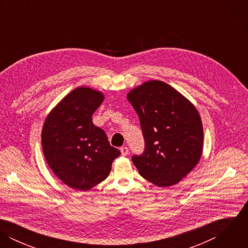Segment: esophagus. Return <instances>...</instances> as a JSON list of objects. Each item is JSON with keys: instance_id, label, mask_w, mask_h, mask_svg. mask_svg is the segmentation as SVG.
<instances>
[{"instance_id": "1", "label": "esophagus", "mask_w": 248, "mask_h": 248, "mask_svg": "<svg viewBox=\"0 0 248 248\" xmlns=\"http://www.w3.org/2000/svg\"><path fill=\"white\" fill-rule=\"evenodd\" d=\"M120 151H121L122 155H127L129 154V148L128 147H122L120 149Z\"/></svg>"}]
</instances>
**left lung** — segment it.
Wrapping results in <instances>:
<instances>
[{"label":"left lung","instance_id":"left-lung-1","mask_svg":"<svg viewBox=\"0 0 248 248\" xmlns=\"http://www.w3.org/2000/svg\"><path fill=\"white\" fill-rule=\"evenodd\" d=\"M127 98L137 111L144 151L132 161L142 177L160 187L177 183L198 164L203 129L197 108L168 84L148 81Z\"/></svg>","mask_w":248,"mask_h":248}]
</instances>
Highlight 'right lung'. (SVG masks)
Masks as SVG:
<instances>
[{"label": "right lung", "mask_w": 248, "mask_h": 248, "mask_svg": "<svg viewBox=\"0 0 248 248\" xmlns=\"http://www.w3.org/2000/svg\"><path fill=\"white\" fill-rule=\"evenodd\" d=\"M104 96L90 88L71 92L47 115L42 146L46 160L64 183L86 191L108 176L120 151L110 146L106 133L92 116Z\"/></svg>", "instance_id": "obj_1"}]
</instances>
